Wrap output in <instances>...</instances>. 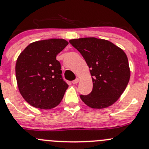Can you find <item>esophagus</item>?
I'll list each match as a JSON object with an SVG mask.
<instances>
[{"label": "esophagus", "mask_w": 149, "mask_h": 149, "mask_svg": "<svg viewBox=\"0 0 149 149\" xmlns=\"http://www.w3.org/2000/svg\"><path fill=\"white\" fill-rule=\"evenodd\" d=\"M79 79L77 78V79H75L74 81H72V83H73V84H78V83H79Z\"/></svg>", "instance_id": "34e87169"}]
</instances>
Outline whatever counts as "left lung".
<instances>
[{
	"mask_svg": "<svg viewBox=\"0 0 149 149\" xmlns=\"http://www.w3.org/2000/svg\"><path fill=\"white\" fill-rule=\"evenodd\" d=\"M70 43L78 50L90 68L93 90L81 95V100L92 109H105L113 104L127 86L130 68L124 51L111 42L96 38L72 39Z\"/></svg>",
	"mask_w": 149,
	"mask_h": 149,
	"instance_id": "1",
	"label": "left lung"
}]
</instances>
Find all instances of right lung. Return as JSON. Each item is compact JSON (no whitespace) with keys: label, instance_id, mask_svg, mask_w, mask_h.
<instances>
[{"label":"right lung","instance_id":"1","mask_svg":"<svg viewBox=\"0 0 149 149\" xmlns=\"http://www.w3.org/2000/svg\"><path fill=\"white\" fill-rule=\"evenodd\" d=\"M68 44L61 38L38 40L21 53L15 64V76L23 98L40 109L57 106L68 85L63 80L61 63L56 56Z\"/></svg>","mask_w":149,"mask_h":149}]
</instances>
